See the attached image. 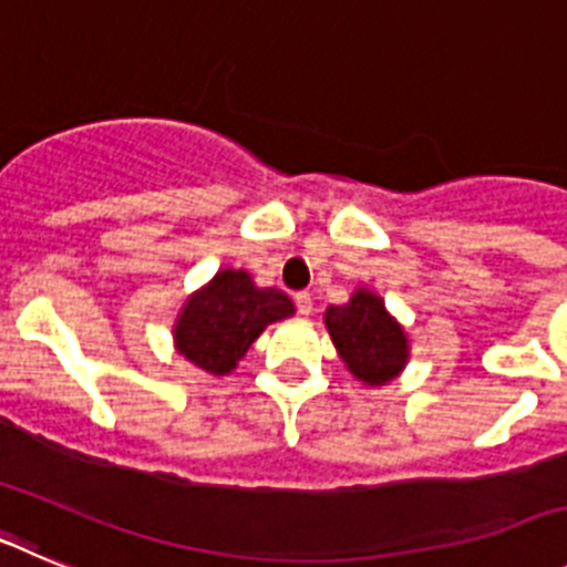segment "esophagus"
Returning <instances> with one entry per match:
<instances>
[{
  "instance_id": "34e87169",
  "label": "esophagus",
  "mask_w": 567,
  "mask_h": 567,
  "mask_svg": "<svg viewBox=\"0 0 567 567\" xmlns=\"http://www.w3.org/2000/svg\"><path fill=\"white\" fill-rule=\"evenodd\" d=\"M295 307H298L300 315H312V295L309 292L295 295Z\"/></svg>"
}]
</instances>
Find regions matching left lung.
Listing matches in <instances>:
<instances>
[{"label":"left lung","mask_w":567,"mask_h":567,"mask_svg":"<svg viewBox=\"0 0 567 567\" xmlns=\"http://www.w3.org/2000/svg\"><path fill=\"white\" fill-rule=\"evenodd\" d=\"M323 323L346 369L363 385H385L409 363V334L372 289L358 287L346 303L329 307Z\"/></svg>","instance_id":"8db88e82"}]
</instances>
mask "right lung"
Here are the masks:
<instances>
[{
    "label": "right lung",
    "instance_id": "right-lung-1",
    "mask_svg": "<svg viewBox=\"0 0 567 567\" xmlns=\"http://www.w3.org/2000/svg\"><path fill=\"white\" fill-rule=\"evenodd\" d=\"M292 315L295 303L287 292L258 287L247 269H218L184 300L173 323V346L189 363L224 378L269 323Z\"/></svg>",
    "mask_w": 567,
    "mask_h": 567
}]
</instances>
